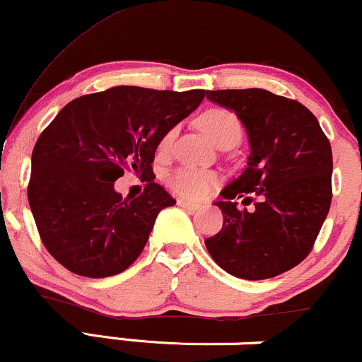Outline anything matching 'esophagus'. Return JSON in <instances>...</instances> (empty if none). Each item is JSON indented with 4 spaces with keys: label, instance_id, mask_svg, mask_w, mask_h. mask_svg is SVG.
<instances>
[{
    "label": "esophagus",
    "instance_id": "34e87169",
    "mask_svg": "<svg viewBox=\"0 0 362 362\" xmlns=\"http://www.w3.org/2000/svg\"><path fill=\"white\" fill-rule=\"evenodd\" d=\"M177 204L180 207H184V209H189V211L201 209V204H197V202H190V201H187V199H178Z\"/></svg>",
    "mask_w": 362,
    "mask_h": 362
}]
</instances>
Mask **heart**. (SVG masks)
<instances>
[{"mask_svg": "<svg viewBox=\"0 0 362 362\" xmlns=\"http://www.w3.org/2000/svg\"><path fill=\"white\" fill-rule=\"evenodd\" d=\"M199 126H201L207 134L213 138L216 144H221L224 141H236L238 143L242 138V122H240L238 115L235 112L223 109V107H213L207 109L199 115L197 119ZM177 129H170L163 134L158 144V151L168 153L172 148L173 139H175ZM219 177L213 170L207 168H197V167H180L173 170L167 177V184L170 189L175 190L182 197L192 199V201H199L204 199L211 194V190L218 185Z\"/></svg>", "mask_w": 362, "mask_h": 362, "instance_id": "1", "label": "heart"}]
</instances>
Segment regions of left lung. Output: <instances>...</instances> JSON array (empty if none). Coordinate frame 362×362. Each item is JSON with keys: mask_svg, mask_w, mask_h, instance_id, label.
<instances>
[{"mask_svg": "<svg viewBox=\"0 0 362 362\" xmlns=\"http://www.w3.org/2000/svg\"><path fill=\"white\" fill-rule=\"evenodd\" d=\"M247 127V168L223 190L219 233L204 240L219 267L240 279H271L291 271L313 250L332 202V148L305 105L262 88L207 90ZM257 195L256 209L238 210Z\"/></svg>", "mask_w": 362, "mask_h": 362, "instance_id": "obj_1", "label": "left lung"}]
</instances>
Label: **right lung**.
Listing matches in <instances>:
<instances>
[{
	"instance_id": "1",
	"label": "right lung",
	"mask_w": 362,
	"mask_h": 362,
	"mask_svg": "<svg viewBox=\"0 0 362 362\" xmlns=\"http://www.w3.org/2000/svg\"><path fill=\"white\" fill-rule=\"evenodd\" d=\"M204 97L206 90L115 86L74 98L44 129L27 194L40 240L62 267L100 279L134 264L158 213L175 199L148 182L129 201L114 182L126 170L151 177L160 139Z\"/></svg>"
}]
</instances>
